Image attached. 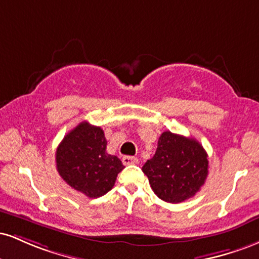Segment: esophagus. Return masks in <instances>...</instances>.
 I'll use <instances>...</instances> for the list:
<instances>
[{"label":"esophagus","instance_id":"esophagus-1","mask_svg":"<svg viewBox=\"0 0 259 259\" xmlns=\"http://www.w3.org/2000/svg\"><path fill=\"white\" fill-rule=\"evenodd\" d=\"M139 159L136 157L133 156H124L123 157V164L124 165H132V164H138Z\"/></svg>","mask_w":259,"mask_h":259}]
</instances>
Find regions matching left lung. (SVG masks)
Listing matches in <instances>:
<instances>
[{"label":"left lung","mask_w":259,"mask_h":259,"mask_svg":"<svg viewBox=\"0 0 259 259\" xmlns=\"http://www.w3.org/2000/svg\"><path fill=\"white\" fill-rule=\"evenodd\" d=\"M142 171L160 200L180 203L197 194L206 181L208 156L195 139L164 132Z\"/></svg>","instance_id":"obj_1"}]
</instances>
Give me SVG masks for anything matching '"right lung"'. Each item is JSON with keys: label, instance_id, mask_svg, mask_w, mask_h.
Returning <instances> with one entry per match:
<instances>
[{"label": "right lung", "instance_id": "1", "mask_svg": "<svg viewBox=\"0 0 259 259\" xmlns=\"http://www.w3.org/2000/svg\"><path fill=\"white\" fill-rule=\"evenodd\" d=\"M100 126L81 121L62 140L56 151L57 170L65 183L90 198L106 195L124 169L117 156L106 152Z\"/></svg>", "mask_w": 259, "mask_h": 259}]
</instances>
